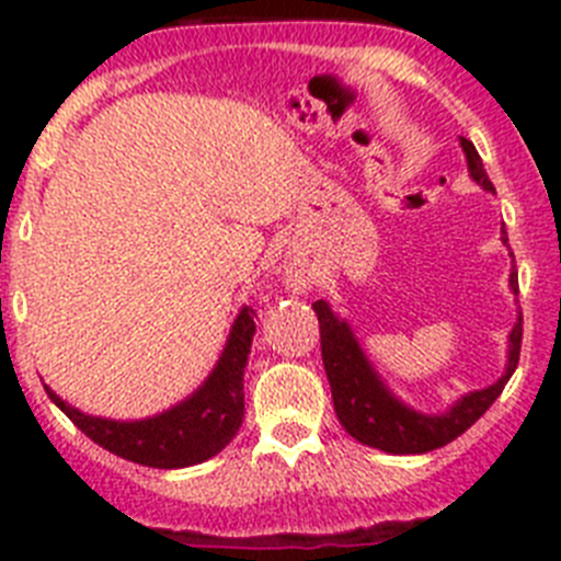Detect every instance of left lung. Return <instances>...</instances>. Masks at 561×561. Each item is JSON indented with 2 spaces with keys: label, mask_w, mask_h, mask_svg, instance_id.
<instances>
[{
  "label": "left lung",
  "mask_w": 561,
  "mask_h": 561,
  "mask_svg": "<svg viewBox=\"0 0 561 561\" xmlns=\"http://www.w3.org/2000/svg\"><path fill=\"white\" fill-rule=\"evenodd\" d=\"M469 160V171H472L474 182L483 185L485 191H494L480 162V153L469 140H460ZM503 241L508 244V236L503 230ZM514 257V255H512ZM512 289L514 295L519 291L517 272H512ZM314 314L320 320V351H323L325 376L331 385V399H334V410L340 424L351 438H356L365 447L381 449L390 455H421L433 453L438 447H447L449 440L463 435L472 427L474 421L492 408L497 396L503 393L505 381L512 379L514 368L519 362V345H523V317L514 325L512 336H508V368L505 374L494 381L492 388L474 390V393L463 396L449 413L444 415H424L410 410L408 404H401L399 399L385 390L379 376L368 365L362 348L356 345L354 334L345 323H340L331 314L329 304L317 300Z\"/></svg>",
  "instance_id": "1"
}]
</instances>
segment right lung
<instances>
[{"label":"right lung","instance_id":"right-lung-1","mask_svg":"<svg viewBox=\"0 0 561 561\" xmlns=\"http://www.w3.org/2000/svg\"><path fill=\"white\" fill-rule=\"evenodd\" d=\"M255 311L241 309L210 379L187 401L148 421H106L78 413L47 390L61 413L98 447L153 469H182L219 455L244 419V368L255 334Z\"/></svg>","mask_w":561,"mask_h":561}]
</instances>
